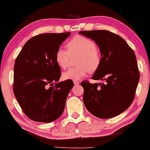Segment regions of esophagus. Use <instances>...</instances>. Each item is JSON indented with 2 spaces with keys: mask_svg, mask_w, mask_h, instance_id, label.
Instances as JSON below:
<instances>
[{
  "mask_svg": "<svg viewBox=\"0 0 150 150\" xmlns=\"http://www.w3.org/2000/svg\"><path fill=\"white\" fill-rule=\"evenodd\" d=\"M73 83H74L75 86H78V85L80 83L79 81H73Z\"/></svg>",
  "mask_w": 150,
  "mask_h": 150,
  "instance_id": "esophagus-1",
  "label": "esophagus"
}]
</instances>
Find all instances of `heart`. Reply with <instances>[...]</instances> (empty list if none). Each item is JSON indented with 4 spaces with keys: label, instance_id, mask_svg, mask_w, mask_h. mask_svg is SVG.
<instances>
[{
    "label": "heart",
    "instance_id": "heart-1",
    "mask_svg": "<svg viewBox=\"0 0 150 150\" xmlns=\"http://www.w3.org/2000/svg\"><path fill=\"white\" fill-rule=\"evenodd\" d=\"M67 48L68 52L62 48L57 49L55 53L56 62L61 68L65 69L68 66L69 54H79L77 61L79 66L64 71L62 73L63 79L79 81L89 71L93 73L99 68L102 61L101 54L92 40L81 35H76L67 42Z\"/></svg>",
    "mask_w": 150,
    "mask_h": 150
}]
</instances>
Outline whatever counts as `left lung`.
<instances>
[{"label":"left lung","mask_w":150,"mask_h":150,"mask_svg":"<svg viewBox=\"0 0 150 150\" xmlns=\"http://www.w3.org/2000/svg\"><path fill=\"white\" fill-rule=\"evenodd\" d=\"M79 33L95 42L102 57L91 79L102 83H81L85 106L98 118L116 117L130 106L135 97L139 81L135 54L124 39L109 31H81Z\"/></svg>","instance_id":"obj_1"}]
</instances>
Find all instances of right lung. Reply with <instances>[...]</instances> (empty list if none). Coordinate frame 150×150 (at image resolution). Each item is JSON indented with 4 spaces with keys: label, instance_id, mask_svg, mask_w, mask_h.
I'll list each match as a JSON object with an SVG mask.
<instances>
[{
    "label": "right lung",
    "instance_id": "add662e5",
    "mask_svg": "<svg viewBox=\"0 0 150 150\" xmlns=\"http://www.w3.org/2000/svg\"><path fill=\"white\" fill-rule=\"evenodd\" d=\"M70 35H35L26 42L15 60L13 92L23 112L34 121L52 122L63 112L73 82H59L61 68L55 53Z\"/></svg>",
    "mask_w": 150,
    "mask_h": 150
}]
</instances>
